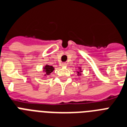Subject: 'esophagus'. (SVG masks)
Instances as JSON below:
<instances>
[{"instance_id":"1","label":"esophagus","mask_w":127,"mask_h":127,"mask_svg":"<svg viewBox=\"0 0 127 127\" xmlns=\"http://www.w3.org/2000/svg\"><path fill=\"white\" fill-rule=\"evenodd\" d=\"M66 65H67V64L65 63H63L61 64V66L62 67H65L66 66Z\"/></svg>"}]
</instances>
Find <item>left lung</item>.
<instances>
[{"label":"left lung","instance_id":"1","mask_svg":"<svg viewBox=\"0 0 127 127\" xmlns=\"http://www.w3.org/2000/svg\"><path fill=\"white\" fill-rule=\"evenodd\" d=\"M78 68H79V70L77 71V75H78V76H81V73L83 72V71L81 70V67H78Z\"/></svg>","mask_w":127,"mask_h":127}]
</instances>
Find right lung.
I'll use <instances>...</instances> for the list:
<instances>
[{
    "label": "right lung",
    "instance_id": "right-lung-1",
    "mask_svg": "<svg viewBox=\"0 0 127 127\" xmlns=\"http://www.w3.org/2000/svg\"><path fill=\"white\" fill-rule=\"evenodd\" d=\"M55 70L54 67H53V66H50L49 64H46L42 68V72H44V76L46 77L48 75L51 74L52 72Z\"/></svg>",
    "mask_w": 127,
    "mask_h": 127
}]
</instances>
